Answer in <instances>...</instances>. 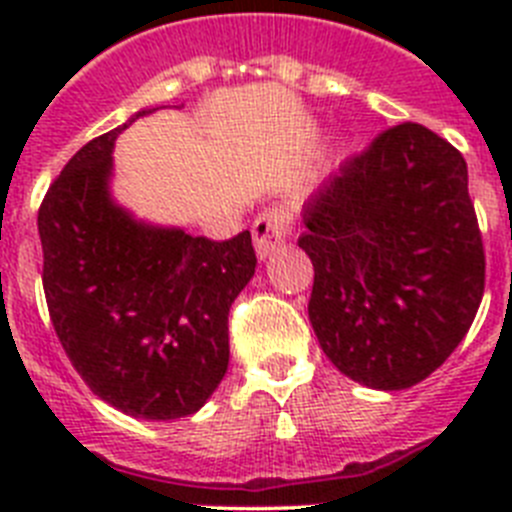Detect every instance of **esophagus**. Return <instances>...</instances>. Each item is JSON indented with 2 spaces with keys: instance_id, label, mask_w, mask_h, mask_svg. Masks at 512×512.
Segmentation results:
<instances>
[{
  "instance_id": "obj_1",
  "label": "esophagus",
  "mask_w": 512,
  "mask_h": 512,
  "mask_svg": "<svg viewBox=\"0 0 512 512\" xmlns=\"http://www.w3.org/2000/svg\"><path fill=\"white\" fill-rule=\"evenodd\" d=\"M289 230H292V225H289V215L284 210L269 207V210L261 212L251 225L253 246H256L259 259H266V256L277 251L284 243V238L289 235Z\"/></svg>"
}]
</instances>
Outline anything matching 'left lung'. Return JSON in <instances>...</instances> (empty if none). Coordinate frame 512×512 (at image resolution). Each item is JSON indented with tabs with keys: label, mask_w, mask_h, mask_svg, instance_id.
<instances>
[{
	"label": "left lung",
	"mask_w": 512,
	"mask_h": 512,
	"mask_svg": "<svg viewBox=\"0 0 512 512\" xmlns=\"http://www.w3.org/2000/svg\"><path fill=\"white\" fill-rule=\"evenodd\" d=\"M467 184V161L449 140L402 122L307 200L297 241L315 269L307 312L338 372L408 390L467 336L485 295Z\"/></svg>",
	"instance_id": "obj_1"
}]
</instances>
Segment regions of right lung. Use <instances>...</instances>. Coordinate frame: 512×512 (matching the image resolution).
<instances>
[{
    "label": "right lung",
    "mask_w": 512,
    "mask_h": 512,
    "mask_svg": "<svg viewBox=\"0 0 512 512\" xmlns=\"http://www.w3.org/2000/svg\"><path fill=\"white\" fill-rule=\"evenodd\" d=\"M130 122L79 148L45 192L43 289L89 390L133 418L174 420L197 413L228 372V312L256 251L248 230L210 241L112 202V146Z\"/></svg>",
    "instance_id": "obj_1"
}]
</instances>
